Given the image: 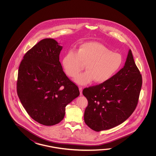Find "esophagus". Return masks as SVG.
I'll return each mask as SVG.
<instances>
[{"instance_id":"1","label":"esophagus","mask_w":156,"mask_h":156,"mask_svg":"<svg viewBox=\"0 0 156 156\" xmlns=\"http://www.w3.org/2000/svg\"><path fill=\"white\" fill-rule=\"evenodd\" d=\"M80 95L81 96L83 95V88L81 87H79Z\"/></svg>"}]
</instances>
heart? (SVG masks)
<instances>
[{"instance_id": "obj_1", "label": "heart", "mask_w": 156, "mask_h": 156, "mask_svg": "<svg viewBox=\"0 0 156 156\" xmlns=\"http://www.w3.org/2000/svg\"><path fill=\"white\" fill-rule=\"evenodd\" d=\"M123 63L120 53L113 52L99 43L81 44L77 52L70 51L63 57V67L68 76L75 77L85 66L86 72L77 75L75 81L85 85L93 81L97 83H105L116 74Z\"/></svg>"}]
</instances>
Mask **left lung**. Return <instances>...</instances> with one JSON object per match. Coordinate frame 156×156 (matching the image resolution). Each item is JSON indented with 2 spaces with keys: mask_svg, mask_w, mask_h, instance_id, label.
I'll return each mask as SVG.
<instances>
[{
  "mask_svg": "<svg viewBox=\"0 0 156 156\" xmlns=\"http://www.w3.org/2000/svg\"><path fill=\"white\" fill-rule=\"evenodd\" d=\"M142 85V75L129 50L124 66L111 79L83 90L88 101L85 123L96 132L123 123L136 109Z\"/></svg>",
  "mask_w": 156,
  "mask_h": 156,
  "instance_id": "obj_1",
  "label": "left lung"
}]
</instances>
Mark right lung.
<instances>
[{
  "instance_id": "1",
  "label": "right lung",
  "mask_w": 156,
  "mask_h": 156,
  "mask_svg": "<svg viewBox=\"0 0 156 156\" xmlns=\"http://www.w3.org/2000/svg\"><path fill=\"white\" fill-rule=\"evenodd\" d=\"M62 49L52 38L41 40L25 54L18 70L20 102L33 119L47 126L60 123L66 106L80 95L59 61Z\"/></svg>"
}]
</instances>
